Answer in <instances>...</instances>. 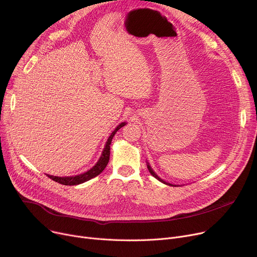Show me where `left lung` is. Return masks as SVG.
I'll return each instance as SVG.
<instances>
[{
  "label": "left lung",
  "instance_id": "1",
  "mask_svg": "<svg viewBox=\"0 0 257 257\" xmlns=\"http://www.w3.org/2000/svg\"><path fill=\"white\" fill-rule=\"evenodd\" d=\"M147 168H148V170H149V172H150V174H151V175H152V176H153V177H155V178H156V179H157V180H160V181H161V182H163V183H165V184H168V185H171V186H173V185H172V184H170V183H168V182H166V181H164V180H163V179H161V178H160V177H159V176H157V175H156V174H155V173H154V172H153V170H152V169H151V167H150V166H149V164H147Z\"/></svg>",
  "mask_w": 257,
  "mask_h": 257
}]
</instances>
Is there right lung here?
Masks as SVG:
<instances>
[{
	"label": "right lung",
	"mask_w": 257,
	"mask_h": 257,
	"mask_svg": "<svg viewBox=\"0 0 257 257\" xmlns=\"http://www.w3.org/2000/svg\"><path fill=\"white\" fill-rule=\"evenodd\" d=\"M124 125H125V122H121L112 132V134L110 135V137L108 138V140L106 142L105 148L102 152L100 160H98V162L89 171H87L83 174H80V175L70 176V177H56V176H51V175H46V176H48L49 178L52 179L53 181L60 183V184H63V185H78V184H81L83 182H86V181L92 179L93 177L97 176L98 174H101L104 171V169L107 167V165L109 163V159H110V145H111L113 137L118 130L121 128Z\"/></svg>",
	"instance_id": "right-lung-1"
}]
</instances>
